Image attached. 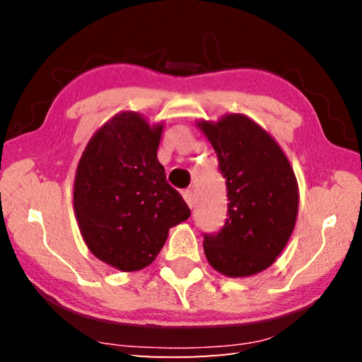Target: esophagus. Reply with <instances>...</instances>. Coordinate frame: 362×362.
<instances>
[{"label":"esophagus","mask_w":362,"mask_h":362,"mask_svg":"<svg viewBox=\"0 0 362 362\" xmlns=\"http://www.w3.org/2000/svg\"><path fill=\"white\" fill-rule=\"evenodd\" d=\"M182 196H183V199H185V203L189 207H193V193H192V189H185V192L182 193Z\"/></svg>","instance_id":"obj_1"}]
</instances>
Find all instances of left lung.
<instances>
[{
  "label": "left lung",
  "mask_w": 362,
  "mask_h": 362,
  "mask_svg": "<svg viewBox=\"0 0 362 362\" xmlns=\"http://www.w3.org/2000/svg\"><path fill=\"white\" fill-rule=\"evenodd\" d=\"M196 126L216 150L228 198L222 230L204 235L206 259L230 278L260 273L283 252L296 226L298 185L289 159L244 115Z\"/></svg>",
  "instance_id": "1"
}]
</instances>
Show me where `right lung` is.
I'll return each instance as SVG.
<instances>
[{
  "label": "right lung",
  "instance_id": "right-lung-1",
  "mask_svg": "<svg viewBox=\"0 0 362 362\" xmlns=\"http://www.w3.org/2000/svg\"><path fill=\"white\" fill-rule=\"evenodd\" d=\"M163 124L122 112L105 122L78 163L73 207L86 246L121 272H137L156 259L169 228L189 217L169 185L156 151Z\"/></svg>",
  "mask_w": 362,
  "mask_h": 362
}]
</instances>
